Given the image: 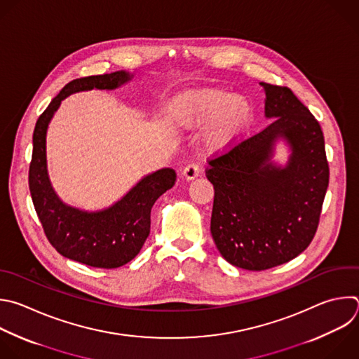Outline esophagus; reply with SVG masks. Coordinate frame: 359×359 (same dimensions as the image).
<instances>
[{"mask_svg": "<svg viewBox=\"0 0 359 359\" xmlns=\"http://www.w3.org/2000/svg\"><path fill=\"white\" fill-rule=\"evenodd\" d=\"M200 165L197 163V162H191V163H189L184 169H183V177L186 179V180H191V179H194V177H197L198 175H200Z\"/></svg>", "mask_w": 359, "mask_h": 359, "instance_id": "esophagus-1", "label": "esophagus"}]
</instances>
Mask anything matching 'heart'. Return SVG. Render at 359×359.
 <instances>
[{
  "mask_svg": "<svg viewBox=\"0 0 359 359\" xmlns=\"http://www.w3.org/2000/svg\"><path fill=\"white\" fill-rule=\"evenodd\" d=\"M173 114L186 127L207 121L205 140L212 148H222L235 141L251 119V105L241 95L225 88L207 87L179 95Z\"/></svg>",
  "mask_w": 359,
  "mask_h": 359,
  "instance_id": "obj_1",
  "label": "heart"
}]
</instances>
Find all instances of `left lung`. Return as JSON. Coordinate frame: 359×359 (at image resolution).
<instances>
[{
  "label": "left lung",
  "mask_w": 359,
  "mask_h": 359,
  "mask_svg": "<svg viewBox=\"0 0 359 359\" xmlns=\"http://www.w3.org/2000/svg\"><path fill=\"white\" fill-rule=\"evenodd\" d=\"M265 114L273 121L262 131L228 145L208 159L214 186L211 235L222 258L247 271H265L300 255L318 228L330 168L321 127L286 86L261 83ZM292 158L283 170L269 159L279 137Z\"/></svg>",
  "instance_id": "1"
}]
</instances>
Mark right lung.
I'll return each mask as SVG.
<instances>
[{
	"instance_id": "add662e5",
	"label": "right lung",
	"mask_w": 359,
	"mask_h": 359,
	"mask_svg": "<svg viewBox=\"0 0 359 359\" xmlns=\"http://www.w3.org/2000/svg\"><path fill=\"white\" fill-rule=\"evenodd\" d=\"M130 80L126 72L72 80L39 115L34 131L29 191L43 232L65 258L93 268H119L134 259L151 231L155 201L176 182L173 169L144 177L126 197L98 212H84L63 204L55 194L46 170V130L50 118L69 94L91 88H115Z\"/></svg>"
}]
</instances>
